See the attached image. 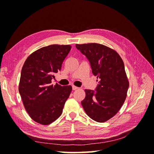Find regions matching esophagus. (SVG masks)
I'll return each instance as SVG.
<instances>
[{
    "mask_svg": "<svg viewBox=\"0 0 154 154\" xmlns=\"http://www.w3.org/2000/svg\"><path fill=\"white\" fill-rule=\"evenodd\" d=\"M72 89H73V90H77V89H79V87H76V86L73 85V86H72Z\"/></svg>",
    "mask_w": 154,
    "mask_h": 154,
    "instance_id": "34e87169",
    "label": "esophagus"
}]
</instances>
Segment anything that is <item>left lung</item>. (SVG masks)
Listing matches in <instances>:
<instances>
[{
  "mask_svg": "<svg viewBox=\"0 0 154 154\" xmlns=\"http://www.w3.org/2000/svg\"><path fill=\"white\" fill-rule=\"evenodd\" d=\"M75 46L85 55L93 73L99 81L94 90H85L86 97L81 104L91 119L106 122L119 112L126 99L129 83L124 62L117 52L102 44Z\"/></svg>",
  "mask_w": 154,
  "mask_h": 154,
  "instance_id": "obj_1",
  "label": "left lung"
}]
</instances>
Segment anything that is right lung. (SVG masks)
<instances>
[{
	"instance_id": "1",
	"label": "right lung",
	"mask_w": 154,
	"mask_h": 154,
	"mask_svg": "<svg viewBox=\"0 0 154 154\" xmlns=\"http://www.w3.org/2000/svg\"><path fill=\"white\" fill-rule=\"evenodd\" d=\"M71 49L69 45L57 44L42 48L32 53L23 65L19 93L27 112L39 124L48 125L57 119L70 95L71 85L51 83L55 74L61 71Z\"/></svg>"
}]
</instances>
